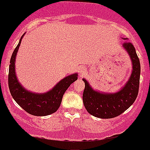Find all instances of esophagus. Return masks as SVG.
I'll return each instance as SVG.
<instances>
[{
    "label": "esophagus",
    "instance_id": "34e87169",
    "mask_svg": "<svg viewBox=\"0 0 150 150\" xmlns=\"http://www.w3.org/2000/svg\"><path fill=\"white\" fill-rule=\"evenodd\" d=\"M79 74L80 75H83L84 74H85V69L84 68H81V69H79Z\"/></svg>",
    "mask_w": 150,
    "mask_h": 150
}]
</instances>
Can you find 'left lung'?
<instances>
[{
  "instance_id": "1",
  "label": "left lung",
  "mask_w": 150,
  "mask_h": 150,
  "mask_svg": "<svg viewBox=\"0 0 150 150\" xmlns=\"http://www.w3.org/2000/svg\"><path fill=\"white\" fill-rule=\"evenodd\" d=\"M122 47L130 56L133 71L128 81L120 91L115 93H100L93 90L85 79H82L85 84L82 96L84 107L96 117L101 119L116 117L127 110L137 98L141 73L140 62L131 43L126 41L122 44Z\"/></svg>"
}]
</instances>
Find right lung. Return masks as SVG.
<instances>
[{
    "label": "right lung",
    "mask_w": 150,
    "mask_h": 150,
    "mask_svg": "<svg viewBox=\"0 0 150 150\" xmlns=\"http://www.w3.org/2000/svg\"><path fill=\"white\" fill-rule=\"evenodd\" d=\"M22 35L18 45L14 49L10 60L8 71V88L14 100L22 108L34 116H47L54 113L59 109L62 98L69 86L77 80V74L69 75L60 80L51 90L45 93H35L28 91L18 81L15 73L16 55L23 37Z\"/></svg>",
    "instance_id": "1"
}]
</instances>
